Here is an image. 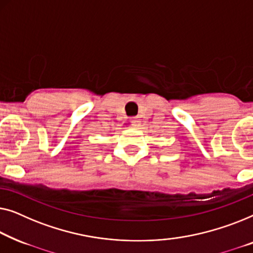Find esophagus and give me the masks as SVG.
Wrapping results in <instances>:
<instances>
[{
	"label": "esophagus",
	"mask_w": 253,
	"mask_h": 253,
	"mask_svg": "<svg viewBox=\"0 0 253 253\" xmlns=\"http://www.w3.org/2000/svg\"><path fill=\"white\" fill-rule=\"evenodd\" d=\"M130 123H131V125H133L134 127H136V128L141 126V120L137 119V118H133L130 120Z\"/></svg>",
	"instance_id": "esophagus-1"
}]
</instances>
